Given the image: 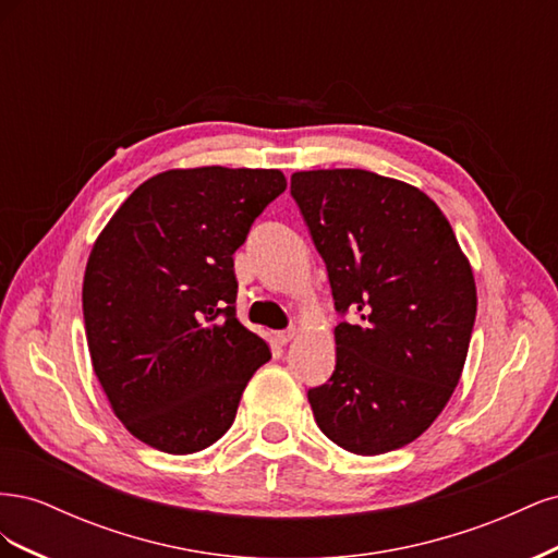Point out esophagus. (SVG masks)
<instances>
[{
	"label": "esophagus",
	"instance_id": "esophagus-1",
	"mask_svg": "<svg viewBox=\"0 0 558 558\" xmlns=\"http://www.w3.org/2000/svg\"><path fill=\"white\" fill-rule=\"evenodd\" d=\"M295 330L291 328V330H279V332H275V340L279 342V344H289V342H293L295 340Z\"/></svg>",
	"mask_w": 558,
	"mask_h": 558
}]
</instances>
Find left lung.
<instances>
[{
  "label": "left lung",
  "instance_id": "obj_1",
  "mask_svg": "<svg viewBox=\"0 0 558 558\" xmlns=\"http://www.w3.org/2000/svg\"><path fill=\"white\" fill-rule=\"evenodd\" d=\"M291 193L328 267L335 373L307 393L318 428L351 453L414 442L442 414L461 379L477 286L435 202L367 170H310Z\"/></svg>",
  "mask_w": 558,
  "mask_h": 558
}]
</instances>
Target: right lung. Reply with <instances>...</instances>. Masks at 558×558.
<instances>
[{
	"instance_id": "1",
	"label": "right lung",
	"mask_w": 558,
	"mask_h": 558,
	"mask_svg": "<svg viewBox=\"0 0 558 558\" xmlns=\"http://www.w3.org/2000/svg\"><path fill=\"white\" fill-rule=\"evenodd\" d=\"M283 191L279 170H167L97 234L83 275L90 361L113 414L144 445L165 453L214 445L272 359L234 316L232 253Z\"/></svg>"
}]
</instances>
